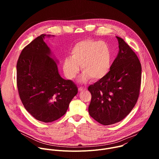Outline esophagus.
I'll use <instances>...</instances> for the list:
<instances>
[{"label": "esophagus", "mask_w": 159, "mask_h": 159, "mask_svg": "<svg viewBox=\"0 0 159 159\" xmlns=\"http://www.w3.org/2000/svg\"><path fill=\"white\" fill-rule=\"evenodd\" d=\"M87 89L86 87H79V92H82V91H84V90H85Z\"/></svg>", "instance_id": "34e87169"}]
</instances>
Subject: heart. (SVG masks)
<instances>
[{"mask_svg": "<svg viewBox=\"0 0 159 159\" xmlns=\"http://www.w3.org/2000/svg\"><path fill=\"white\" fill-rule=\"evenodd\" d=\"M71 57L64 58L63 69L67 78L74 79L78 74L80 66L84 72L80 81L90 78L99 80L109 73L112 64V53L108 45L101 41L85 39L77 43L70 52Z\"/></svg>", "mask_w": 159, "mask_h": 159, "instance_id": "heart-1", "label": "heart"}]
</instances>
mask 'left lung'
<instances>
[{"label":"left lung","instance_id":"obj_1","mask_svg":"<svg viewBox=\"0 0 159 159\" xmlns=\"http://www.w3.org/2000/svg\"><path fill=\"white\" fill-rule=\"evenodd\" d=\"M119 52L107 75L88 87L91 94L90 116L103 125L123 120L133 109L140 94L142 65L129 45L116 36Z\"/></svg>","mask_w":159,"mask_h":159}]
</instances>
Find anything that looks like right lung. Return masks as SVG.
Masks as SVG:
<instances>
[{
  "instance_id": "right-lung-1",
  "label": "right lung",
  "mask_w": 159,
  "mask_h": 159,
  "mask_svg": "<svg viewBox=\"0 0 159 159\" xmlns=\"http://www.w3.org/2000/svg\"><path fill=\"white\" fill-rule=\"evenodd\" d=\"M46 36L41 34L22 50L17 63V86L28 112L38 121L50 123L65 114L78 88L60 77L44 41Z\"/></svg>"
}]
</instances>
